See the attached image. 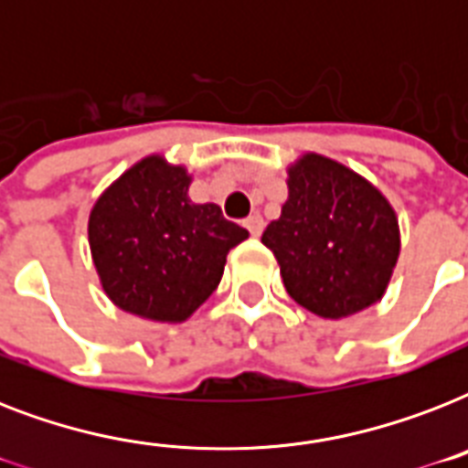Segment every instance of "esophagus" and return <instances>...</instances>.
<instances>
[{"label":"esophagus","mask_w":468,"mask_h":468,"mask_svg":"<svg viewBox=\"0 0 468 468\" xmlns=\"http://www.w3.org/2000/svg\"><path fill=\"white\" fill-rule=\"evenodd\" d=\"M245 228H248L250 230V235H262V228H264V220H262V216H250V218H245Z\"/></svg>","instance_id":"34e87169"}]
</instances>
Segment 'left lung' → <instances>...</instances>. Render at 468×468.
<instances>
[{
    "label": "left lung",
    "mask_w": 468,
    "mask_h": 468,
    "mask_svg": "<svg viewBox=\"0 0 468 468\" xmlns=\"http://www.w3.org/2000/svg\"><path fill=\"white\" fill-rule=\"evenodd\" d=\"M289 198L262 242L289 296L340 320L384 296L399 262V218L381 191L330 157L306 153L289 167Z\"/></svg>",
    "instance_id": "1"
}]
</instances>
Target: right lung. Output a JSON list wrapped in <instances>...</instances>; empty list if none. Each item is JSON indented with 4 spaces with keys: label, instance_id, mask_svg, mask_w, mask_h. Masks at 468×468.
Returning a JSON list of instances; mask_svg holds the SVG:
<instances>
[{
    "label": "right lung",
    "instance_id": "right-lung-1",
    "mask_svg": "<svg viewBox=\"0 0 468 468\" xmlns=\"http://www.w3.org/2000/svg\"><path fill=\"white\" fill-rule=\"evenodd\" d=\"M182 165L148 155L90 213V248L106 296L157 323H182L218 286L228 252L248 230L216 204H194Z\"/></svg>",
    "mask_w": 468,
    "mask_h": 468
}]
</instances>
